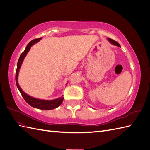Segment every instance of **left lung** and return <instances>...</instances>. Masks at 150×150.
<instances>
[{
    "label": "left lung",
    "mask_w": 150,
    "mask_h": 150,
    "mask_svg": "<svg viewBox=\"0 0 150 150\" xmlns=\"http://www.w3.org/2000/svg\"><path fill=\"white\" fill-rule=\"evenodd\" d=\"M108 40H109V42H110L111 44H112V45H115V46H118V47H121V46L120 45V44L118 42H117L116 41H115V40H112L110 38H108Z\"/></svg>",
    "instance_id": "8db88e82"
}]
</instances>
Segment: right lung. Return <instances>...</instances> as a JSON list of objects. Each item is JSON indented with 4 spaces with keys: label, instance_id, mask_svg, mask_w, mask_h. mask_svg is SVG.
<instances>
[{
    "label": "right lung",
    "instance_id": "obj_1",
    "mask_svg": "<svg viewBox=\"0 0 150 150\" xmlns=\"http://www.w3.org/2000/svg\"><path fill=\"white\" fill-rule=\"evenodd\" d=\"M41 39L42 38H39V39H36L31 40V41L27 45L25 51L21 54L19 60H18L17 65V70H16V83L17 87L18 89L19 90V91L22 97L24 98L25 101L28 103L30 106H33V108H35L39 109V110H53V109H55L61 105V103L63 101V99H64V97H63V96L60 98H58L57 99H52V100H44V99H38L34 97H32L29 96V95H28V94H26L24 91L21 89L19 83H18V76H19V70L25 57L26 56L27 54L29 52V50L30 49V47L33 46L34 44L38 43Z\"/></svg>",
    "mask_w": 150,
    "mask_h": 150
}]
</instances>
